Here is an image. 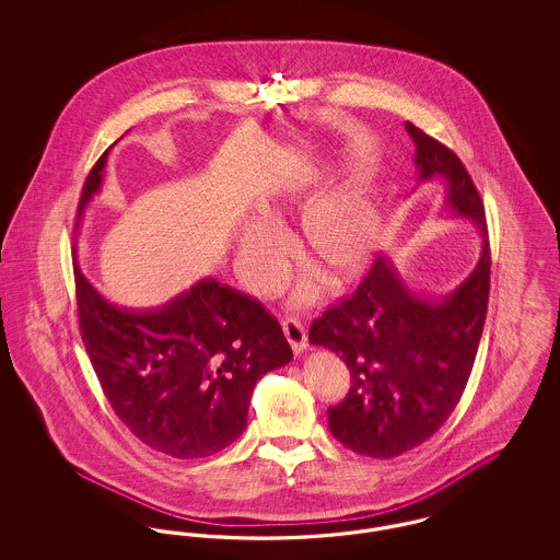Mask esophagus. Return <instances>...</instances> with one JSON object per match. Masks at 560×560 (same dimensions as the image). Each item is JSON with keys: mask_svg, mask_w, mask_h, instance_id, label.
Returning a JSON list of instances; mask_svg holds the SVG:
<instances>
[{"mask_svg": "<svg viewBox=\"0 0 560 560\" xmlns=\"http://www.w3.org/2000/svg\"><path fill=\"white\" fill-rule=\"evenodd\" d=\"M283 334H285V338H288V342H290V347H292L293 354H300V352H304L306 347H308L306 331H304V327H302L300 320L292 319V317L283 320Z\"/></svg>", "mask_w": 560, "mask_h": 560, "instance_id": "1", "label": "esophagus"}]
</instances>
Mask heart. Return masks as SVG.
Returning a JSON list of instances; mask_svg holds the SVG:
<instances>
[{"mask_svg": "<svg viewBox=\"0 0 560 560\" xmlns=\"http://www.w3.org/2000/svg\"><path fill=\"white\" fill-rule=\"evenodd\" d=\"M308 197L306 185L293 183L265 208L270 223L252 220L243 226L241 258L258 281H270L288 258V240L275 222L304 208ZM380 229L382 220L372 195L365 188L347 185L320 195L302 213L300 247L304 260L319 270L327 283L342 285L359 277L370 265L380 240ZM311 298L313 290L308 285H302L295 293L298 302H308Z\"/></svg>", "mask_w": 560, "mask_h": 560, "instance_id": "b5f03b06", "label": "heart"}]
</instances>
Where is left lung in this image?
<instances>
[{"label":"left lung","instance_id":"8db88e82","mask_svg":"<svg viewBox=\"0 0 560 560\" xmlns=\"http://www.w3.org/2000/svg\"><path fill=\"white\" fill-rule=\"evenodd\" d=\"M405 130L418 180H445L447 208L479 226L482 247L475 270L441 300L416 295L380 256L357 292L311 325V345L334 350L350 370L347 397L327 409L331 434L380 459L418 447L452 416L479 350L491 272L485 208L464 163L413 124Z\"/></svg>","mask_w":560,"mask_h":560}]
</instances>
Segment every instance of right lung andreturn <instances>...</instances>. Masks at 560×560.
<instances>
[{
	"instance_id": "obj_1",
	"label": "right lung",
	"mask_w": 560,
	"mask_h": 560,
	"mask_svg": "<svg viewBox=\"0 0 560 560\" xmlns=\"http://www.w3.org/2000/svg\"><path fill=\"white\" fill-rule=\"evenodd\" d=\"M108 149L85 178L78 226L101 190ZM73 272L81 340L103 393L133 436L155 452L176 459L222 452L247 427L256 382L292 361L281 325L265 306L215 279L136 311L92 288L78 243Z\"/></svg>"
}]
</instances>
